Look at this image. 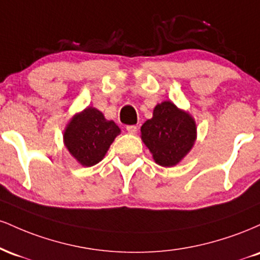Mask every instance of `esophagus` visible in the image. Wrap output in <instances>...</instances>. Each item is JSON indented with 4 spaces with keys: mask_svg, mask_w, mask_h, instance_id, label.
Masks as SVG:
<instances>
[{
    "mask_svg": "<svg viewBox=\"0 0 260 260\" xmlns=\"http://www.w3.org/2000/svg\"><path fill=\"white\" fill-rule=\"evenodd\" d=\"M126 129L129 134H136L137 131H138V128H137V126H127Z\"/></svg>",
    "mask_w": 260,
    "mask_h": 260,
    "instance_id": "1",
    "label": "esophagus"
}]
</instances>
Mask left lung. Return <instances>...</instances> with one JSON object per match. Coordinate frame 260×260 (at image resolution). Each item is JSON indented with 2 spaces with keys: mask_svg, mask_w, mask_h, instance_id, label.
Returning a JSON list of instances; mask_svg holds the SVG:
<instances>
[{
  "mask_svg": "<svg viewBox=\"0 0 260 260\" xmlns=\"http://www.w3.org/2000/svg\"><path fill=\"white\" fill-rule=\"evenodd\" d=\"M140 132L155 162L170 168L192 149L197 129L188 113L178 110L171 101H164L155 106L153 118L143 124Z\"/></svg>",
  "mask_w": 260,
  "mask_h": 260,
  "instance_id": "left-lung-1",
  "label": "left lung"
}]
</instances>
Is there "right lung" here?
<instances>
[{
	"label": "right lung",
	"mask_w": 260,
	"mask_h": 260,
	"mask_svg": "<svg viewBox=\"0 0 260 260\" xmlns=\"http://www.w3.org/2000/svg\"><path fill=\"white\" fill-rule=\"evenodd\" d=\"M121 129L107 121L99 110L88 107L72 118L64 132V144L83 166H92L103 160Z\"/></svg>",
	"instance_id": "1"
}]
</instances>
